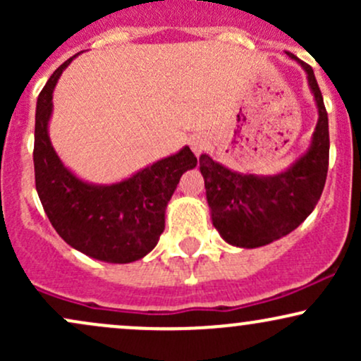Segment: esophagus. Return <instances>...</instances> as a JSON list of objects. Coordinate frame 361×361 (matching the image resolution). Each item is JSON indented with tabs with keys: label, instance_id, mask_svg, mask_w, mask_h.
<instances>
[{
	"label": "esophagus",
	"instance_id": "esophagus-1",
	"mask_svg": "<svg viewBox=\"0 0 361 361\" xmlns=\"http://www.w3.org/2000/svg\"><path fill=\"white\" fill-rule=\"evenodd\" d=\"M207 149V140L202 139V137H195L192 140V151L195 152L197 156H200L202 152H204Z\"/></svg>",
	"mask_w": 361,
	"mask_h": 361
}]
</instances>
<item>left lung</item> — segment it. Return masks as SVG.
<instances>
[{
    "instance_id": "1",
    "label": "left lung",
    "mask_w": 361,
    "mask_h": 361,
    "mask_svg": "<svg viewBox=\"0 0 361 361\" xmlns=\"http://www.w3.org/2000/svg\"><path fill=\"white\" fill-rule=\"evenodd\" d=\"M307 74L317 106V126L310 146L285 171L270 176L244 175L200 156L212 224L226 243L238 247L267 246L292 233L309 217L321 198L329 164V126L312 68L293 54Z\"/></svg>"
}]
</instances>
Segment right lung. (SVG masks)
I'll list each match as a JSON object with an SVG mask.
<instances>
[{
	"label": "right lung",
	"mask_w": 361,
	"mask_h": 361,
	"mask_svg": "<svg viewBox=\"0 0 361 361\" xmlns=\"http://www.w3.org/2000/svg\"><path fill=\"white\" fill-rule=\"evenodd\" d=\"M54 71L37 100L35 188L52 227L74 250L106 263H132L154 250L164 231V214L185 171L197 166L188 146L126 180L97 185L64 166L49 137L52 93L62 71Z\"/></svg>",
	"instance_id": "1"
}]
</instances>
